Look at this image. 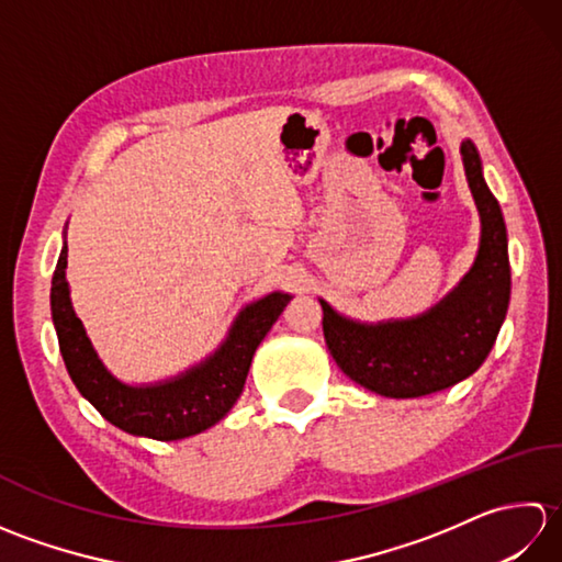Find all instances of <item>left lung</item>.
I'll return each instance as SVG.
<instances>
[{
	"label": "left lung",
	"mask_w": 562,
	"mask_h": 562,
	"mask_svg": "<svg viewBox=\"0 0 562 562\" xmlns=\"http://www.w3.org/2000/svg\"><path fill=\"white\" fill-rule=\"evenodd\" d=\"M465 178L481 212V250L471 272L432 312L396 324L362 326L321 300L333 360L357 384L389 398H417L459 384L479 369L509 304V256L503 212L483 181L471 142L461 147Z\"/></svg>",
	"instance_id": "left-lung-1"
}]
</instances>
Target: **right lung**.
<instances>
[{
    "label": "right lung",
    "instance_id": "add662e5",
    "mask_svg": "<svg viewBox=\"0 0 562 562\" xmlns=\"http://www.w3.org/2000/svg\"><path fill=\"white\" fill-rule=\"evenodd\" d=\"M65 268L67 246H63L53 272L50 308L59 352H63L71 381L105 420L130 435L161 441L198 435L220 423L232 411V405L244 391L256 348L292 300L290 294L274 292L266 300L246 306L241 316L236 318L229 338L205 364L190 369L169 384L133 389L105 372V367L93 352L81 321L71 308Z\"/></svg>",
    "mask_w": 562,
    "mask_h": 562
}]
</instances>
